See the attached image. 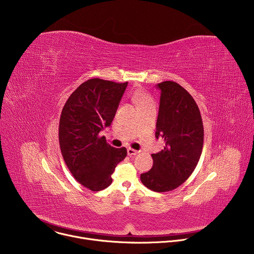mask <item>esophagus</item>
Returning a JSON list of instances; mask_svg holds the SVG:
<instances>
[{
	"label": "esophagus",
	"mask_w": 254,
	"mask_h": 254,
	"mask_svg": "<svg viewBox=\"0 0 254 254\" xmlns=\"http://www.w3.org/2000/svg\"><path fill=\"white\" fill-rule=\"evenodd\" d=\"M137 153H138L137 151H135V150H133V149H131V148H128V149H127V155H128L129 157L135 156Z\"/></svg>",
	"instance_id": "esophagus-1"
}]
</instances>
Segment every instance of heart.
<instances>
[{
    "instance_id": "heart-1",
    "label": "heart",
    "mask_w": 254,
    "mask_h": 254,
    "mask_svg": "<svg viewBox=\"0 0 254 254\" xmlns=\"http://www.w3.org/2000/svg\"><path fill=\"white\" fill-rule=\"evenodd\" d=\"M132 99L134 100V102L136 103L139 110L143 107L154 105L153 98L148 93H146L144 91H141V90H136L132 95Z\"/></svg>"
}]
</instances>
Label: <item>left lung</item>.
Listing matches in <instances>:
<instances>
[{
	"label": "left lung",
	"mask_w": 254,
	"mask_h": 254,
	"mask_svg": "<svg viewBox=\"0 0 254 254\" xmlns=\"http://www.w3.org/2000/svg\"><path fill=\"white\" fill-rule=\"evenodd\" d=\"M161 91L156 137L164 150L153 154V167L140 174L141 183L155 192L178 188L195 170L203 149L204 128L199 107L191 94L174 81L157 84Z\"/></svg>",
	"instance_id": "1"
}]
</instances>
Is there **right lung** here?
<instances>
[{"mask_svg": "<svg viewBox=\"0 0 254 254\" xmlns=\"http://www.w3.org/2000/svg\"><path fill=\"white\" fill-rule=\"evenodd\" d=\"M127 82L93 78L79 85L67 99L60 117L59 143L64 162L77 182L101 191L113 182L117 165L127 149L110 146L99 132L114 121Z\"/></svg>", "mask_w": 254, "mask_h": 254, "instance_id": "right-lung-1", "label": "right lung"}]
</instances>
